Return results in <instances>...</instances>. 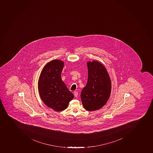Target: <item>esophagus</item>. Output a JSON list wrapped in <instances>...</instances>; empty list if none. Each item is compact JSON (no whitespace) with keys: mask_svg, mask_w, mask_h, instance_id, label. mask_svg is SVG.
<instances>
[{"mask_svg":"<svg viewBox=\"0 0 153 153\" xmlns=\"http://www.w3.org/2000/svg\"><path fill=\"white\" fill-rule=\"evenodd\" d=\"M74 95L75 97H77L78 95V92L77 91H74Z\"/></svg>","mask_w":153,"mask_h":153,"instance_id":"34e87169","label":"esophagus"}]
</instances>
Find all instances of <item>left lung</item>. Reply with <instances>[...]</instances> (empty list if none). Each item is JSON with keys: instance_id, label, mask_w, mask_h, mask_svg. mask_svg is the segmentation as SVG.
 <instances>
[{"instance_id": "obj_1", "label": "left lung", "mask_w": 153, "mask_h": 153, "mask_svg": "<svg viewBox=\"0 0 153 153\" xmlns=\"http://www.w3.org/2000/svg\"><path fill=\"white\" fill-rule=\"evenodd\" d=\"M88 77L81 99L87 111H97L105 105L111 95V83L105 67L97 60L87 62Z\"/></svg>"}]
</instances>
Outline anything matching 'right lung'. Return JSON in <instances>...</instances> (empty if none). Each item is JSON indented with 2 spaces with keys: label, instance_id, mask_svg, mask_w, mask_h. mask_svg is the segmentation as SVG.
<instances>
[{
  "label": "right lung",
  "instance_id": "right-lung-1",
  "mask_svg": "<svg viewBox=\"0 0 153 153\" xmlns=\"http://www.w3.org/2000/svg\"><path fill=\"white\" fill-rule=\"evenodd\" d=\"M64 62L54 59L45 64L39 78L38 87L40 97L45 105L56 111L67 108L73 94L61 78Z\"/></svg>",
  "mask_w": 153,
  "mask_h": 153
}]
</instances>
